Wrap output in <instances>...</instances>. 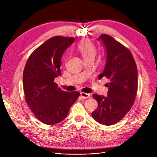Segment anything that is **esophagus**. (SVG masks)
I'll use <instances>...</instances> for the list:
<instances>
[{"instance_id":"1","label":"esophagus","mask_w":157,"mask_h":157,"mask_svg":"<svg viewBox=\"0 0 157 157\" xmlns=\"http://www.w3.org/2000/svg\"><path fill=\"white\" fill-rule=\"evenodd\" d=\"M81 96L82 97L83 99H88L90 97V94L86 93L84 92H81Z\"/></svg>"}]
</instances>
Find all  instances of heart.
Here are the masks:
<instances>
[{
    "label": "heart",
    "mask_w": 157,
    "mask_h": 157,
    "mask_svg": "<svg viewBox=\"0 0 157 157\" xmlns=\"http://www.w3.org/2000/svg\"><path fill=\"white\" fill-rule=\"evenodd\" d=\"M77 49L85 61L93 60L97 54L95 46L89 40H82L78 44Z\"/></svg>",
    "instance_id": "1"
}]
</instances>
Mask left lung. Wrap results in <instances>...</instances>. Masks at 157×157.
<instances>
[{
    "label": "left lung",
    "mask_w": 157,
    "mask_h": 157,
    "mask_svg": "<svg viewBox=\"0 0 157 157\" xmlns=\"http://www.w3.org/2000/svg\"><path fill=\"white\" fill-rule=\"evenodd\" d=\"M101 41L107 52L106 65L99 78L109 80L107 97L93 94L98 107L92 112L93 119L105 126L120 121L134 105L138 89V71L131 52L121 43L106 34Z\"/></svg>",
    "instance_id": "1"
}]
</instances>
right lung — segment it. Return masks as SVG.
Here are the masks:
<instances>
[{
  "label": "right lung",
  "mask_w": 157,
  "mask_h": 157,
  "mask_svg": "<svg viewBox=\"0 0 157 157\" xmlns=\"http://www.w3.org/2000/svg\"><path fill=\"white\" fill-rule=\"evenodd\" d=\"M75 40L59 36L51 37L35 50L26 62L23 75L25 100L44 124L54 125L64 120L80 95L77 91H64L54 82L61 76L62 55Z\"/></svg>",
  "instance_id": "1"
}]
</instances>
